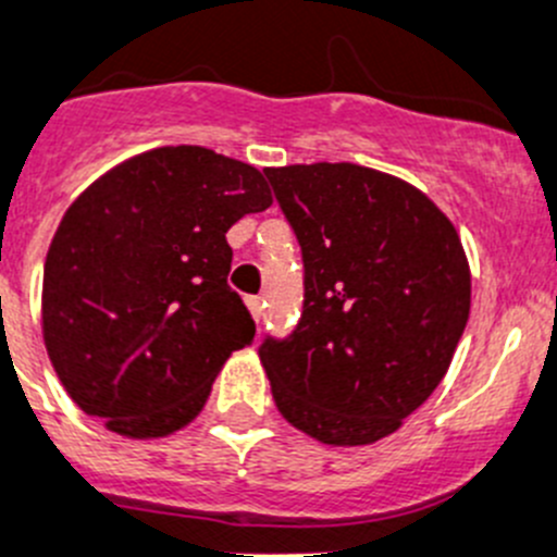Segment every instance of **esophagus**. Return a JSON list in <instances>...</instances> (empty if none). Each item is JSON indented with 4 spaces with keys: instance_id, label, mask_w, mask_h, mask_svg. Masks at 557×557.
I'll use <instances>...</instances> for the list:
<instances>
[{
    "instance_id": "34e87169",
    "label": "esophagus",
    "mask_w": 557,
    "mask_h": 557,
    "mask_svg": "<svg viewBox=\"0 0 557 557\" xmlns=\"http://www.w3.org/2000/svg\"><path fill=\"white\" fill-rule=\"evenodd\" d=\"M247 308H249V313H252L255 321H261V315H263V299H261V296H247Z\"/></svg>"
}]
</instances>
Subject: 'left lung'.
<instances>
[{
	"instance_id": "8db88e82",
	"label": "left lung",
	"mask_w": 557,
	"mask_h": 557,
	"mask_svg": "<svg viewBox=\"0 0 557 557\" xmlns=\"http://www.w3.org/2000/svg\"><path fill=\"white\" fill-rule=\"evenodd\" d=\"M302 247V319L267 335L280 414L324 445L393 434L448 373L470 267L448 216L407 181L349 161L267 168Z\"/></svg>"
}]
</instances>
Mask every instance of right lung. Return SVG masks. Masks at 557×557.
Listing matches in <instances>:
<instances>
[{"instance_id": "obj_1", "label": "right lung", "mask_w": 557, "mask_h": 557, "mask_svg": "<svg viewBox=\"0 0 557 557\" xmlns=\"http://www.w3.org/2000/svg\"><path fill=\"white\" fill-rule=\"evenodd\" d=\"M269 206L252 164L200 145L134 156L71 202L46 255L44 341L82 412L132 440L200 414L255 337L225 233Z\"/></svg>"}]
</instances>
